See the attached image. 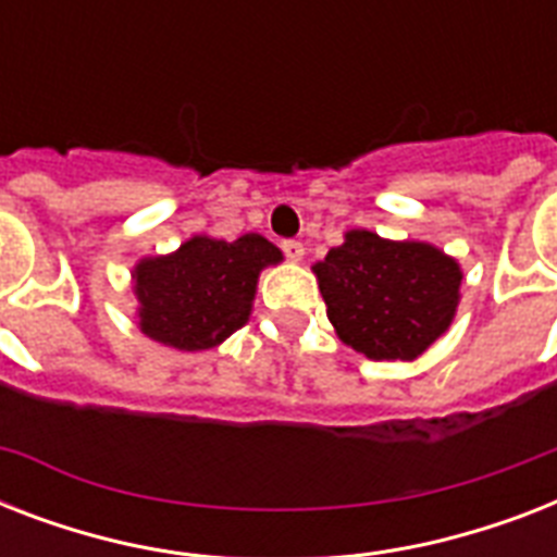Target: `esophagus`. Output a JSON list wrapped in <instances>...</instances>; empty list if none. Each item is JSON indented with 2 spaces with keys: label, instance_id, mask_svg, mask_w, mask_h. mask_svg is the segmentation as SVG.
I'll return each instance as SVG.
<instances>
[{
  "label": "esophagus",
  "instance_id": "obj_1",
  "mask_svg": "<svg viewBox=\"0 0 557 557\" xmlns=\"http://www.w3.org/2000/svg\"><path fill=\"white\" fill-rule=\"evenodd\" d=\"M283 253H286L288 260H304V253H306V248H304V243H297V239H286V243H283Z\"/></svg>",
  "mask_w": 557,
  "mask_h": 557
}]
</instances>
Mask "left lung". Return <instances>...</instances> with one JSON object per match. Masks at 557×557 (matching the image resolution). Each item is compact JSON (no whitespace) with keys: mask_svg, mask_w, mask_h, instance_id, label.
I'll list each match as a JSON object with an SVG mask.
<instances>
[{"mask_svg":"<svg viewBox=\"0 0 557 557\" xmlns=\"http://www.w3.org/2000/svg\"><path fill=\"white\" fill-rule=\"evenodd\" d=\"M312 271L338 338L372 361H413L457 314L462 271L436 245L349 231Z\"/></svg>","mask_w":557,"mask_h":557,"instance_id":"left-lung-1","label":"left lung"}]
</instances>
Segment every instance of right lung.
Instances as JSON below:
<instances>
[{
    "label": "right lung",
    "instance_id": "right-lung-1",
    "mask_svg": "<svg viewBox=\"0 0 557 557\" xmlns=\"http://www.w3.org/2000/svg\"><path fill=\"white\" fill-rule=\"evenodd\" d=\"M280 260L277 245L260 234L234 243L193 236L168 257H147L133 271L138 326L182 352L219 347L248 323L260 271Z\"/></svg>",
    "mask_w": 557,
    "mask_h": 557
}]
</instances>
